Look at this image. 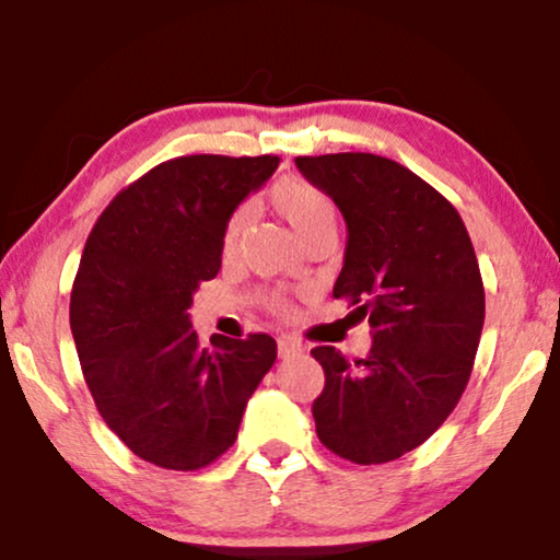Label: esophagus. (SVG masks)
Masks as SVG:
<instances>
[{
	"mask_svg": "<svg viewBox=\"0 0 560 560\" xmlns=\"http://www.w3.org/2000/svg\"><path fill=\"white\" fill-rule=\"evenodd\" d=\"M302 352V345H298V342H292V339H279V358H294V355H300Z\"/></svg>",
	"mask_w": 560,
	"mask_h": 560,
	"instance_id": "obj_1",
	"label": "esophagus"
}]
</instances>
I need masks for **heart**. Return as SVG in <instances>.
Returning a JSON list of instances; mask_svg holds the SVG:
<instances>
[{
	"label": "heart",
	"mask_w": 560,
	"mask_h": 560,
	"mask_svg": "<svg viewBox=\"0 0 560 560\" xmlns=\"http://www.w3.org/2000/svg\"><path fill=\"white\" fill-rule=\"evenodd\" d=\"M271 199L276 210L292 223V229L298 231L300 236L307 234L311 229L320 226V223H337V208H334L331 197L326 195V191H320L318 186L302 182V178H284V182L276 184ZM247 208L234 210V215L229 218L226 234H223V247H226V253H231V249L236 247V242H240L242 231L247 226ZM271 305L276 311H287L284 302L279 300H273Z\"/></svg>",
	"instance_id": "heart-1"
}]
</instances>
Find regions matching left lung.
<instances>
[{
	"instance_id": "left-lung-1",
	"label": "left lung",
	"mask_w": 560,
	"mask_h": 560,
	"mask_svg": "<svg viewBox=\"0 0 560 560\" xmlns=\"http://www.w3.org/2000/svg\"><path fill=\"white\" fill-rule=\"evenodd\" d=\"M347 223L334 298L371 324V352L313 347L324 392L316 434L371 466L400 458L445 423L464 395L485 326V287L458 210L405 165L369 152L294 158Z\"/></svg>"
}]
</instances>
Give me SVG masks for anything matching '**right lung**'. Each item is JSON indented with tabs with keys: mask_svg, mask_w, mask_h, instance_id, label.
<instances>
[{
	"mask_svg": "<svg viewBox=\"0 0 560 560\" xmlns=\"http://www.w3.org/2000/svg\"><path fill=\"white\" fill-rule=\"evenodd\" d=\"M276 168V155L173 158L118 191L89 234L70 329L96 410L147 464L221 458L276 361L268 334L202 347L186 313L221 271L231 213Z\"/></svg>",
	"mask_w": 560,
	"mask_h": 560,
	"instance_id": "obj_1",
	"label": "right lung"
}]
</instances>
